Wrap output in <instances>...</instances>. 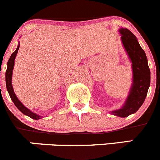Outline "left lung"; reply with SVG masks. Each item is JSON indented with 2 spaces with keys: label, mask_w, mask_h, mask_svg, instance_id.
I'll return each instance as SVG.
<instances>
[{
  "label": "left lung",
  "mask_w": 160,
  "mask_h": 160,
  "mask_svg": "<svg viewBox=\"0 0 160 160\" xmlns=\"http://www.w3.org/2000/svg\"><path fill=\"white\" fill-rule=\"evenodd\" d=\"M123 46L132 61V85L128 96L121 109L110 113L115 116L126 118L134 113L143 104L150 85V70L148 60L136 36L128 28L119 29Z\"/></svg>",
  "instance_id": "8db88e82"
}]
</instances>
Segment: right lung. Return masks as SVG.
Instances as JSON below:
<instances>
[{
  "label": "right lung",
  "instance_id": "obj_1",
  "mask_svg": "<svg viewBox=\"0 0 160 160\" xmlns=\"http://www.w3.org/2000/svg\"><path fill=\"white\" fill-rule=\"evenodd\" d=\"M19 46L20 43L18 42V45L17 47V49L15 50V51L14 53H12V54L11 55L10 58H9L7 64V70H6V73H5V80H6V87H7V90L9 93V96H10L11 99L13 101L14 104L15 105V107L23 113V114L26 115V116L29 117L31 118L32 119L34 120H39L42 118V117L39 116V115L36 114V113H33L32 112L31 110H28L27 107H25L20 100H18V99L17 98L16 95L15 93L14 92V89L13 87H12V72H13V68H14V65H15V57H16L17 53H18V50L19 49Z\"/></svg>",
  "mask_w": 160,
  "mask_h": 160
}]
</instances>
